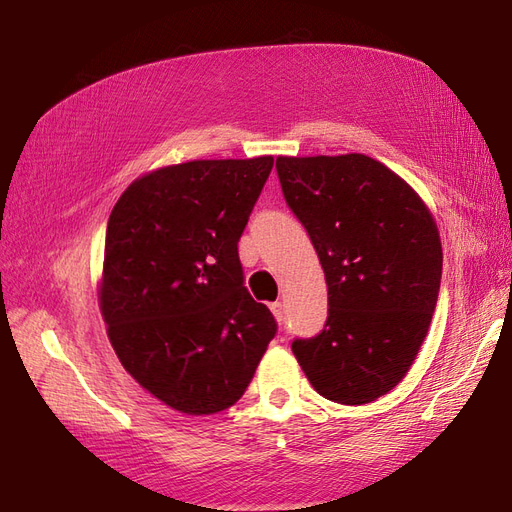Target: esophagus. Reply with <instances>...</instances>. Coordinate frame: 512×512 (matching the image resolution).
Masks as SVG:
<instances>
[{
    "instance_id": "obj_1",
    "label": "esophagus",
    "mask_w": 512,
    "mask_h": 512,
    "mask_svg": "<svg viewBox=\"0 0 512 512\" xmlns=\"http://www.w3.org/2000/svg\"><path fill=\"white\" fill-rule=\"evenodd\" d=\"M269 307H271V312H273L275 320L282 324V320H284V307H282V303H280V301H275V303H271Z\"/></svg>"
}]
</instances>
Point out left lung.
<instances>
[{"instance_id":"1","label":"left lung","mask_w":512,"mask_h":512,"mask_svg":"<svg viewBox=\"0 0 512 512\" xmlns=\"http://www.w3.org/2000/svg\"><path fill=\"white\" fill-rule=\"evenodd\" d=\"M275 166L329 286L322 333L294 339L292 352L322 397L369 404L404 380L427 337L442 277L438 224L404 179L363 153L280 156Z\"/></svg>"}]
</instances>
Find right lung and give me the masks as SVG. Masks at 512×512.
<instances>
[{
	"label": "right lung",
	"instance_id": "add662e5",
	"mask_svg": "<svg viewBox=\"0 0 512 512\" xmlns=\"http://www.w3.org/2000/svg\"><path fill=\"white\" fill-rule=\"evenodd\" d=\"M273 156L192 160L134 179L106 226L98 288L123 369L162 404L213 414L245 393L277 324L237 243Z\"/></svg>",
	"mask_w": 512,
	"mask_h": 512
}]
</instances>
